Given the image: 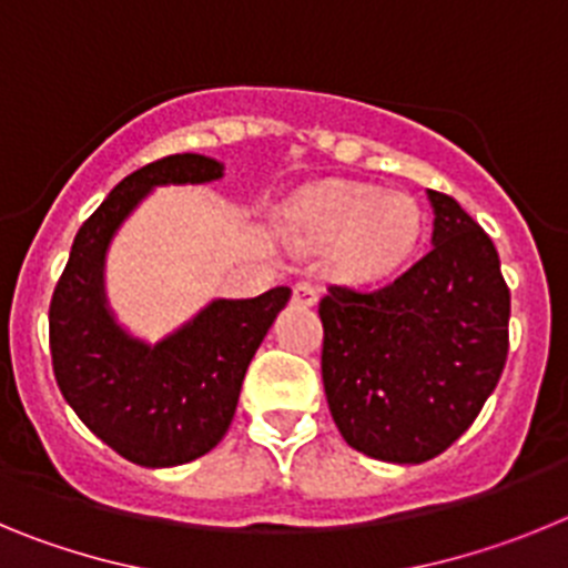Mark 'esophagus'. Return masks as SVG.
<instances>
[{
    "mask_svg": "<svg viewBox=\"0 0 568 568\" xmlns=\"http://www.w3.org/2000/svg\"><path fill=\"white\" fill-rule=\"evenodd\" d=\"M315 301H318V290H315V284H310V281L295 284V304H301V307H313Z\"/></svg>",
    "mask_w": 568,
    "mask_h": 568,
    "instance_id": "obj_1",
    "label": "esophagus"
}]
</instances>
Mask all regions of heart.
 I'll return each mask as SVG.
<instances>
[{
    "instance_id": "b5f03b06",
    "label": "heart",
    "mask_w": 568,
    "mask_h": 568,
    "mask_svg": "<svg viewBox=\"0 0 568 568\" xmlns=\"http://www.w3.org/2000/svg\"><path fill=\"white\" fill-rule=\"evenodd\" d=\"M304 224L318 241H341L335 255L341 273L381 278L409 258L424 230V213L409 195L341 184L310 204Z\"/></svg>"
}]
</instances>
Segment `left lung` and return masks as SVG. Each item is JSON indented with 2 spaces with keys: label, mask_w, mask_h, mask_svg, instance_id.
I'll list each match as a JSON object with an SVG mask.
<instances>
[{
  "label": "left lung",
  "mask_w": 568,
  "mask_h": 568,
  "mask_svg": "<svg viewBox=\"0 0 568 568\" xmlns=\"http://www.w3.org/2000/svg\"><path fill=\"white\" fill-rule=\"evenodd\" d=\"M433 250L378 290L321 298V378L338 433L386 464H424L455 444L498 386L509 287L498 250L453 195L429 190Z\"/></svg>",
  "instance_id": "left-lung-1"
}]
</instances>
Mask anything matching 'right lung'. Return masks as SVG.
Wrapping results in <instances>:
<instances>
[{"instance_id":"1","label":"right lung","mask_w":568,"mask_h":568,"mask_svg":"<svg viewBox=\"0 0 568 568\" xmlns=\"http://www.w3.org/2000/svg\"><path fill=\"white\" fill-rule=\"evenodd\" d=\"M224 164L175 153L115 184L79 227L50 298V358L64 400L90 433L139 466H179L210 453L239 404L241 381L290 287L255 298H215L148 344L115 321L104 293V255L124 219L162 184H204Z\"/></svg>"}]
</instances>
